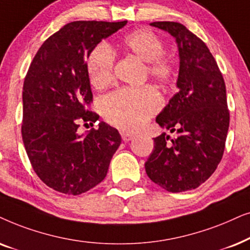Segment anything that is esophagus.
<instances>
[{"label":"esophagus","instance_id":"34e87169","mask_svg":"<svg viewBox=\"0 0 250 250\" xmlns=\"http://www.w3.org/2000/svg\"><path fill=\"white\" fill-rule=\"evenodd\" d=\"M121 137H122L123 142H129V141H132V139L135 138V135L131 134V132L122 130L121 131Z\"/></svg>","mask_w":250,"mask_h":250}]
</instances>
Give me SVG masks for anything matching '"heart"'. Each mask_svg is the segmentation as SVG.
Masks as SVG:
<instances>
[{"mask_svg": "<svg viewBox=\"0 0 250 250\" xmlns=\"http://www.w3.org/2000/svg\"><path fill=\"white\" fill-rule=\"evenodd\" d=\"M120 48L146 66L149 76L160 83L170 81L174 74V62L164 57L165 45L155 33L137 29L129 33L120 42ZM114 58L107 45L99 44L92 50L86 61V73L92 86L104 89L113 81ZM161 101L152 86L139 89H119L103 99L102 111L105 119L116 127L135 130L141 128L148 118L160 108Z\"/></svg>", "mask_w": 250, "mask_h": 250, "instance_id": "b5f03b06", "label": "heart"}]
</instances>
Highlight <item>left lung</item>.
Returning a JSON list of instances; mask_svg holds the SVG:
<instances>
[{
	"label": "left lung",
	"mask_w": 250,
	"mask_h": 250,
	"mask_svg": "<svg viewBox=\"0 0 250 250\" xmlns=\"http://www.w3.org/2000/svg\"><path fill=\"white\" fill-rule=\"evenodd\" d=\"M168 32L178 48V92L156 116L165 132L154 138L146 174L169 192L194 189L216 170L224 153L229 113L224 79L205 42L174 21L149 24Z\"/></svg>",
	"instance_id": "8db88e82"
}]
</instances>
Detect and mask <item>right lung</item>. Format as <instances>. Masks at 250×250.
<instances>
[{
    "instance_id": "1",
    "label": "right lung",
    "mask_w": 250,
    "mask_h": 250,
    "mask_svg": "<svg viewBox=\"0 0 250 250\" xmlns=\"http://www.w3.org/2000/svg\"><path fill=\"white\" fill-rule=\"evenodd\" d=\"M125 24L68 22L45 40L29 66L22 88V142L36 175L55 191L79 195L95 188L121 144L119 131L103 121L85 135L78 128L99 119L86 109L92 102L86 58Z\"/></svg>"
}]
</instances>
